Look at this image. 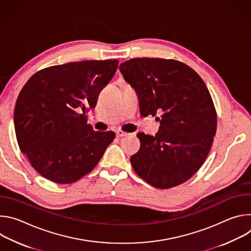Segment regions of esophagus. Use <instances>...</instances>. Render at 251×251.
Returning <instances> with one entry per match:
<instances>
[{"instance_id":"obj_1","label":"esophagus","mask_w":251,"mask_h":251,"mask_svg":"<svg viewBox=\"0 0 251 251\" xmlns=\"http://www.w3.org/2000/svg\"><path fill=\"white\" fill-rule=\"evenodd\" d=\"M129 134L128 133H126V132H123V131H121V130H118L117 132H116V136L118 137V138H121V137H126V136H128Z\"/></svg>"}]
</instances>
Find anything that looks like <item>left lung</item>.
Segmentation results:
<instances>
[{
  "label": "left lung",
  "instance_id": "8db88e82",
  "mask_svg": "<svg viewBox=\"0 0 251 251\" xmlns=\"http://www.w3.org/2000/svg\"><path fill=\"white\" fill-rule=\"evenodd\" d=\"M136 91L141 114L156 116V136L138 133L135 172L157 189L181 185L206 159L217 131L216 109L202 79L187 64L163 58H132L120 64Z\"/></svg>",
  "mask_w": 251,
  "mask_h": 251
}]
</instances>
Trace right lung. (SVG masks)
I'll list each match as a JSON object with an SVG mask.
<instances>
[{
	"label": "right lung",
	"instance_id": "right-lung-1",
	"mask_svg": "<svg viewBox=\"0 0 251 251\" xmlns=\"http://www.w3.org/2000/svg\"><path fill=\"white\" fill-rule=\"evenodd\" d=\"M118 60H83L34 74L16 102L14 123L21 151L50 181L71 184L98 164L115 133L94 131L86 110L114 76Z\"/></svg>",
	"mask_w": 251,
	"mask_h": 251
}]
</instances>
